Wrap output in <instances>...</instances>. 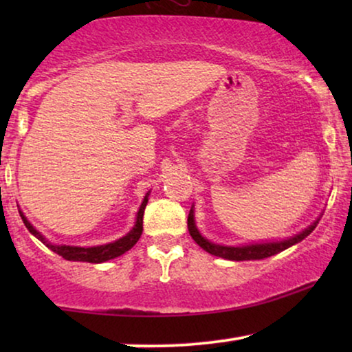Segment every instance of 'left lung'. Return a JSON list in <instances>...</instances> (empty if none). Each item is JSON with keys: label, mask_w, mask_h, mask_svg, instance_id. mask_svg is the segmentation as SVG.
Masks as SVG:
<instances>
[{"label": "left lung", "mask_w": 352, "mask_h": 352, "mask_svg": "<svg viewBox=\"0 0 352 352\" xmlns=\"http://www.w3.org/2000/svg\"><path fill=\"white\" fill-rule=\"evenodd\" d=\"M319 219L317 218L311 226H307L305 230H301L300 234H295L293 237L283 239V240H276V242H261V243H248V245H239V247H232V245H219L210 242L208 239H205L204 235L200 234V230L197 229L195 226V218H194V205L189 211V218H187V228H189V232L192 239L195 240L197 245H200L205 252L210 254H214V256L230 259V261H250V259H264L272 256V254H277L283 252V250L290 248L292 245L300 243L302 239H306L312 230L316 229V226L319 224Z\"/></svg>", "instance_id": "8db88e82"}]
</instances>
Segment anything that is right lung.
I'll list each match as a JSON object with an SVG mask.
<instances>
[{
    "label": "right lung",
    "mask_w": 352,
    "mask_h": 352,
    "mask_svg": "<svg viewBox=\"0 0 352 352\" xmlns=\"http://www.w3.org/2000/svg\"><path fill=\"white\" fill-rule=\"evenodd\" d=\"M148 195H151V192H147L146 197H144L141 206H139L138 214H136V223H134L133 229L129 230L126 235H123L122 239L115 240V242L105 243V245H98V247H72V245H56V243L47 242L45 235H43L41 232H38V230L33 228L30 223H28L25 214H23L21 210H19V213H21V218L23 221V224H25V228L28 229V232H30L32 235H35L40 242L45 243L47 248L59 254V256H62L64 259H69V261H83V263L99 264V263L109 261V259L122 256L123 253H126L128 250H131L134 245H136L138 240L141 239L142 216H144V210H146V205L148 201Z\"/></svg>",
    "instance_id": "add662e5"
}]
</instances>
